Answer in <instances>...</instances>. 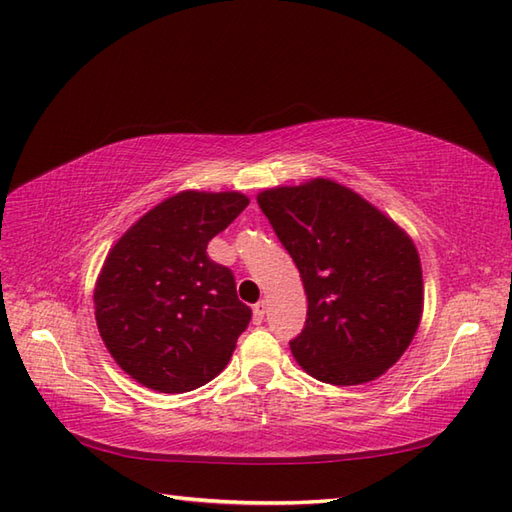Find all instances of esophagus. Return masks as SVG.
Wrapping results in <instances>:
<instances>
[{"label": "esophagus", "instance_id": "34e87169", "mask_svg": "<svg viewBox=\"0 0 512 512\" xmlns=\"http://www.w3.org/2000/svg\"><path fill=\"white\" fill-rule=\"evenodd\" d=\"M264 314H266V303H264V301L255 303V308H253V321H255V323H262V321H264Z\"/></svg>", "mask_w": 512, "mask_h": 512}]
</instances>
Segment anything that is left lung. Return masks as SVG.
<instances>
[{"mask_svg":"<svg viewBox=\"0 0 512 512\" xmlns=\"http://www.w3.org/2000/svg\"><path fill=\"white\" fill-rule=\"evenodd\" d=\"M297 264L306 328L290 350L321 383L350 387L383 376L405 354L424 308L413 239L363 195L328 178L257 193Z\"/></svg>","mask_w":512,"mask_h":512,"instance_id":"1","label":"left lung"}]
</instances>
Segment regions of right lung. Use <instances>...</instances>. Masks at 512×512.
<instances>
[{
	"label": "right lung",
	"mask_w": 512,
	"mask_h": 512,
	"mask_svg": "<svg viewBox=\"0 0 512 512\" xmlns=\"http://www.w3.org/2000/svg\"><path fill=\"white\" fill-rule=\"evenodd\" d=\"M248 202L239 191H180L110 248L94 286V317L107 352L136 383L184 394L231 361L250 308L206 246Z\"/></svg>",
	"instance_id": "obj_1"
}]
</instances>
